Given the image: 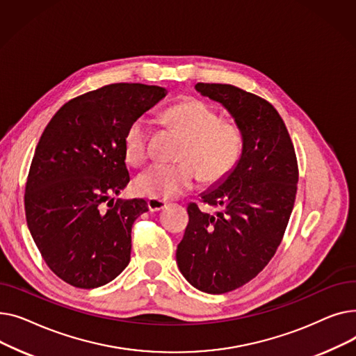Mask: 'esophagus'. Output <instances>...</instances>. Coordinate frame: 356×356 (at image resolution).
Wrapping results in <instances>:
<instances>
[{
	"mask_svg": "<svg viewBox=\"0 0 356 356\" xmlns=\"http://www.w3.org/2000/svg\"><path fill=\"white\" fill-rule=\"evenodd\" d=\"M147 204H148V209L152 212H157L160 209H163L167 202L164 199H160V197H148L147 199Z\"/></svg>",
	"mask_w": 356,
	"mask_h": 356,
	"instance_id": "1",
	"label": "esophagus"
}]
</instances>
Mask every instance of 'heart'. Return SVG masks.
I'll list each match as a JSON object with an SVG mask.
<instances>
[{
	"label": "heart",
	"instance_id": "b5f03b06",
	"mask_svg": "<svg viewBox=\"0 0 356 356\" xmlns=\"http://www.w3.org/2000/svg\"><path fill=\"white\" fill-rule=\"evenodd\" d=\"M163 121L184 137L177 164H153L134 181L138 193L149 197H179L193 188L197 177L207 184L225 180L244 154L245 138L238 124L222 121L207 102L186 99L168 106ZM152 124L147 117L131 121L124 134V153L129 164L141 165L149 156Z\"/></svg>",
	"mask_w": 356,
	"mask_h": 356
}]
</instances>
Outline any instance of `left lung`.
Segmentation results:
<instances>
[{
	"label": "left lung",
	"instance_id": "1",
	"mask_svg": "<svg viewBox=\"0 0 356 356\" xmlns=\"http://www.w3.org/2000/svg\"><path fill=\"white\" fill-rule=\"evenodd\" d=\"M195 88L225 106L245 138L235 170L202 195V203L216 212L191 203L189 223L176 251L177 266L193 287L222 294L263 271L282 244L298 165L286 124L268 101L227 83Z\"/></svg>",
	"mask_w": 356,
	"mask_h": 356
}]
</instances>
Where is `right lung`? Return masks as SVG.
<instances>
[{
    "label": "right lung",
    "instance_id": "add662e5",
    "mask_svg": "<svg viewBox=\"0 0 356 356\" xmlns=\"http://www.w3.org/2000/svg\"><path fill=\"white\" fill-rule=\"evenodd\" d=\"M165 93L144 83L106 85L66 102L44 128L24 209L44 263L65 283L101 287L128 266L131 228L148 208L144 199L111 197L129 181L124 134Z\"/></svg>",
    "mask_w": 356,
    "mask_h": 356
}]
</instances>
